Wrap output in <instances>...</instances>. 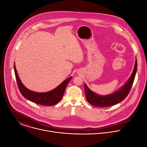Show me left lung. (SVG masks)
<instances>
[{
  "instance_id": "1",
  "label": "left lung",
  "mask_w": 147,
  "mask_h": 147,
  "mask_svg": "<svg viewBox=\"0 0 147 147\" xmlns=\"http://www.w3.org/2000/svg\"><path fill=\"white\" fill-rule=\"evenodd\" d=\"M137 69V61L136 59L134 70L127 82L118 91L107 96H100L95 93L84 84V92L87 101L92 105L100 107L112 106L122 101L130 91L135 78Z\"/></svg>"
}]
</instances>
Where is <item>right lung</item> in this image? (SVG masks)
I'll return each mask as SVG.
<instances>
[{"instance_id":"add662e5","label":"right lung","mask_w":147,"mask_h":147,"mask_svg":"<svg viewBox=\"0 0 147 147\" xmlns=\"http://www.w3.org/2000/svg\"><path fill=\"white\" fill-rule=\"evenodd\" d=\"M14 69L17 85L21 94L27 100L42 105L51 106L59 102L63 97L68 83L72 78V76L68 78L51 91L45 93H38L29 90L24 86L18 75L15 63Z\"/></svg>"}]
</instances>
